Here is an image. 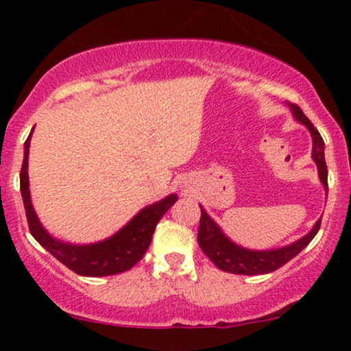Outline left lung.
<instances>
[{"label":"left lung","mask_w":351,"mask_h":351,"mask_svg":"<svg viewBox=\"0 0 351 351\" xmlns=\"http://www.w3.org/2000/svg\"><path fill=\"white\" fill-rule=\"evenodd\" d=\"M289 107L294 113L295 119H299L302 124L308 128V131L313 137V152L311 156L318 166L319 179L323 182L324 189L328 190V166L324 160V141L318 132V129L313 126V123L305 117L302 108L295 104H289ZM201 208V206H199ZM321 227V219L315 223L308 234L300 238L299 241L289 244V246L271 249V251H249V249L239 247L237 244L222 233V230L217 227V223L206 214V210L201 208V219L198 228V244L209 261L222 271L234 273V275H263V273L275 271L278 268L285 265L294 258L302 249L308 246V243L315 238Z\"/></svg>","instance_id":"left-lung-1"}]
</instances>
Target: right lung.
<instances>
[{"mask_svg": "<svg viewBox=\"0 0 351 351\" xmlns=\"http://www.w3.org/2000/svg\"><path fill=\"white\" fill-rule=\"evenodd\" d=\"M32 132L23 145V161L21 169V191L25 208L28 228L32 237L52 254L57 261L64 263L71 271L81 276H110L131 270L136 263L143 257L150 246L153 233L158 222L167 209L177 201V195H169L167 198L142 209L126 227H123L117 234L105 241L95 244H66L57 241L46 233L38 220L35 209L30 201V190H28V148H30Z\"/></svg>", "mask_w": 351, "mask_h": 351, "instance_id": "right-lung-1", "label": "right lung"}]
</instances>
